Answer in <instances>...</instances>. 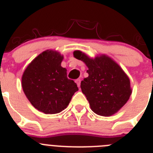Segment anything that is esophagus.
Here are the masks:
<instances>
[{
  "instance_id": "1",
  "label": "esophagus",
  "mask_w": 153,
  "mask_h": 153,
  "mask_svg": "<svg viewBox=\"0 0 153 153\" xmlns=\"http://www.w3.org/2000/svg\"><path fill=\"white\" fill-rule=\"evenodd\" d=\"M80 82H81V79H76V84H77V86H80Z\"/></svg>"
}]
</instances>
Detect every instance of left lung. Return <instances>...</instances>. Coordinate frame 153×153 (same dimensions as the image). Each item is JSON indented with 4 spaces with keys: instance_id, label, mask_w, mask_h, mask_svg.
I'll return each mask as SVG.
<instances>
[{
    "instance_id": "8db88e82",
    "label": "left lung",
    "mask_w": 153,
    "mask_h": 153,
    "mask_svg": "<svg viewBox=\"0 0 153 153\" xmlns=\"http://www.w3.org/2000/svg\"><path fill=\"white\" fill-rule=\"evenodd\" d=\"M74 55L88 67V77L81 81L80 87L92 110L102 117L117 113L132 93L130 81L123 70L108 56L93 60L79 51H74Z\"/></svg>"
}]
</instances>
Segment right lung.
<instances>
[{
    "instance_id": "obj_1",
    "label": "right lung",
    "mask_w": 153,
    "mask_h": 153,
    "mask_svg": "<svg viewBox=\"0 0 153 153\" xmlns=\"http://www.w3.org/2000/svg\"><path fill=\"white\" fill-rule=\"evenodd\" d=\"M63 56L47 51L29 64L22 76V87L30 103L46 114L60 113L70 103L76 83L67 78V70L61 67Z\"/></svg>"
}]
</instances>
